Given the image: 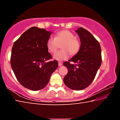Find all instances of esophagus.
<instances>
[{
    "label": "esophagus",
    "mask_w": 120,
    "mask_h": 120,
    "mask_svg": "<svg viewBox=\"0 0 120 120\" xmlns=\"http://www.w3.org/2000/svg\"><path fill=\"white\" fill-rule=\"evenodd\" d=\"M62 62H61V61H59V62H58V65H59V66H62Z\"/></svg>",
    "instance_id": "obj_1"
}]
</instances>
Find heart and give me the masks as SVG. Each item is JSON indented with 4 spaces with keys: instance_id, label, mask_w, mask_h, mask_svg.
<instances>
[{
    "instance_id": "obj_1",
    "label": "heart",
    "mask_w": 120,
    "mask_h": 120,
    "mask_svg": "<svg viewBox=\"0 0 120 120\" xmlns=\"http://www.w3.org/2000/svg\"><path fill=\"white\" fill-rule=\"evenodd\" d=\"M61 50L56 53L53 58L57 60H64L70 57L71 54L74 56L80 50L81 44L79 41L75 38L74 34L67 30L58 32L55 37L50 38L47 41L46 46L50 52L55 53L61 45Z\"/></svg>"
}]
</instances>
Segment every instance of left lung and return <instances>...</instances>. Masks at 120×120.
Segmentation results:
<instances>
[{
    "mask_svg": "<svg viewBox=\"0 0 120 120\" xmlns=\"http://www.w3.org/2000/svg\"><path fill=\"white\" fill-rule=\"evenodd\" d=\"M76 32L79 36L80 49L78 53L63 64L68 70L64 82L68 88L80 90L87 88L96 76L101 63V48L98 41L85 28H79Z\"/></svg>",
    "mask_w": 120,
    "mask_h": 120,
    "instance_id": "1",
    "label": "left lung"
}]
</instances>
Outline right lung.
I'll use <instances>...</instances> for the list:
<instances>
[{"label":"right lung","instance_id":"add662e5","mask_svg":"<svg viewBox=\"0 0 120 120\" xmlns=\"http://www.w3.org/2000/svg\"><path fill=\"white\" fill-rule=\"evenodd\" d=\"M52 32L32 27L14 42L11 64L17 80L22 86L36 91L44 88L58 66L52 58L46 46Z\"/></svg>","mask_w":120,"mask_h":120}]
</instances>
